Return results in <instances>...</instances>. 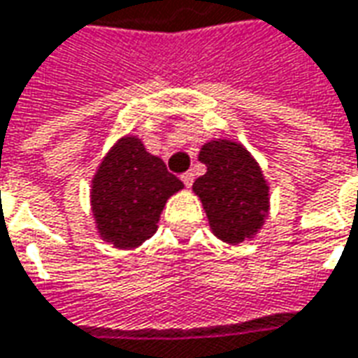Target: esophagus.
I'll return each instance as SVG.
<instances>
[{"label":"esophagus","mask_w":358,"mask_h":358,"mask_svg":"<svg viewBox=\"0 0 358 358\" xmlns=\"http://www.w3.org/2000/svg\"><path fill=\"white\" fill-rule=\"evenodd\" d=\"M180 178H182V182H184V186H186V188H189V186L194 184V174H192V172H184Z\"/></svg>","instance_id":"obj_1"}]
</instances>
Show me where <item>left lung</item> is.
Wrapping results in <instances>:
<instances>
[{
	"instance_id": "8db88e82",
	"label": "left lung",
	"mask_w": 358,
	"mask_h": 358,
	"mask_svg": "<svg viewBox=\"0 0 358 358\" xmlns=\"http://www.w3.org/2000/svg\"><path fill=\"white\" fill-rule=\"evenodd\" d=\"M208 172L194 182L211 231L237 245L261 229L268 215V186L257 160L239 143L211 141L199 150Z\"/></svg>"
}]
</instances>
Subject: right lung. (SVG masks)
Wrapping results in <instances>:
<instances>
[{"mask_svg":"<svg viewBox=\"0 0 358 358\" xmlns=\"http://www.w3.org/2000/svg\"><path fill=\"white\" fill-rule=\"evenodd\" d=\"M184 188L137 137L119 141L92 180V210L103 241L133 249L155 235L166 199Z\"/></svg>","mask_w":358,"mask_h":358,"instance_id":"1","label":"right lung"}]
</instances>
